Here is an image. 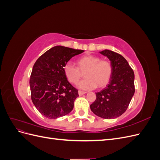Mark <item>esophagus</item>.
Listing matches in <instances>:
<instances>
[{
	"label": "esophagus",
	"mask_w": 160,
	"mask_h": 160,
	"mask_svg": "<svg viewBox=\"0 0 160 160\" xmlns=\"http://www.w3.org/2000/svg\"><path fill=\"white\" fill-rule=\"evenodd\" d=\"M79 96H81V95H83V94H85L87 92H85V91H79Z\"/></svg>",
	"instance_id": "obj_1"
}]
</instances>
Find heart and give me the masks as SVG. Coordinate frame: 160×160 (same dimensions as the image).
<instances>
[{
  "label": "heart",
  "instance_id": "heart-1",
  "mask_svg": "<svg viewBox=\"0 0 160 160\" xmlns=\"http://www.w3.org/2000/svg\"><path fill=\"white\" fill-rule=\"evenodd\" d=\"M78 68L71 62H67L63 67L64 74L70 83L76 84L84 74L85 79L77 84L79 89L90 90L96 87L101 89L107 86L113 74V67L111 62L101 60L98 56L87 55L77 61Z\"/></svg>",
  "mask_w": 160,
  "mask_h": 160
}]
</instances>
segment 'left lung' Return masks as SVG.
<instances>
[{
	"label": "left lung",
	"mask_w": 160,
	"mask_h": 160,
	"mask_svg": "<svg viewBox=\"0 0 160 160\" xmlns=\"http://www.w3.org/2000/svg\"><path fill=\"white\" fill-rule=\"evenodd\" d=\"M99 52L110 61L113 74L107 88L96 93V99L90 108L98 117L115 119L127 110L134 95V72L122 55L108 49Z\"/></svg>",
	"instance_id": "8db88e82"
}]
</instances>
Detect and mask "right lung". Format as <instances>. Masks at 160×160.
Segmentation results:
<instances>
[{"label":"right lung","instance_id":"right-lung-1","mask_svg":"<svg viewBox=\"0 0 160 160\" xmlns=\"http://www.w3.org/2000/svg\"><path fill=\"white\" fill-rule=\"evenodd\" d=\"M83 50L55 46L42 54L34 64L30 77L31 99L39 112L49 119L69 113L78 91L67 81L63 67Z\"/></svg>","mask_w":160,"mask_h":160}]
</instances>
